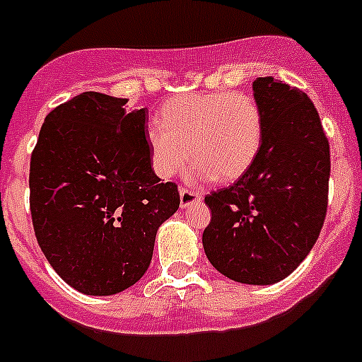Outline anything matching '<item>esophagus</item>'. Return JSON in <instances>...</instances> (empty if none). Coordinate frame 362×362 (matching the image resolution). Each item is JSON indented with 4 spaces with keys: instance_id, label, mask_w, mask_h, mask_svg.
I'll return each instance as SVG.
<instances>
[{
    "instance_id": "obj_1",
    "label": "esophagus",
    "mask_w": 362,
    "mask_h": 362,
    "mask_svg": "<svg viewBox=\"0 0 362 362\" xmlns=\"http://www.w3.org/2000/svg\"><path fill=\"white\" fill-rule=\"evenodd\" d=\"M201 201V194L194 190H188V188H181L179 190V206L181 208H188L192 204L199 203Z\"/></svg>"
}]
</instances>
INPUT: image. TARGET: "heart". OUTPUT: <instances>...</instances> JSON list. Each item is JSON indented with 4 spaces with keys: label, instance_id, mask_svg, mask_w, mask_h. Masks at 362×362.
Segmentation results:
<instances>
[{
    "label": "heart",
    "instance_id": "heart-1",
    "mask_svg": "<svg viewBox=\"0 0 362 362\" xmlns=\"http://www.w3.org/2000/svg\"><path fill=\"white\" fill-rule=\"evenodd\" d=\"M264 120L257 100L242 91L188 93L161 109V122L147 127L154 172L170 179L195 161L197 175L235 181L253 165Z\"/></svg>",
    "mask_w": 362,
    "mask_h": 362
}]
</instances>
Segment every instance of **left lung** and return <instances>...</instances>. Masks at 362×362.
Here are the masks:
<instances>
[{
  "instance_id": "obj_1",
  "label": "left lung",
  "mask_w": 362,
  "mask_h": 362,
  "mask_svg": "<svg viewBox=\"0 0 362 362\" xmlns=\"http://www.w3.org/2000/svg\"><path fill=\"white\" fill-rule=\"evenodd\" d=\"M264 134L253 165L231 187L204 197L203 233L221 274L250 285L289 276L316 244L328 204L330 147L303 91L273 77L253 82Z\"/></svg>"
}]
</instances>
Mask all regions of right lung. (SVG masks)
<instances>
[{
    "label": "right lung",
    "mask_w": 362,
    "mask_h": 362,
    "mask_svg": "<svg viewBox=\"0 0 362 362\" xmlns=\"http://www.w3.org/2000/svg\"><path fill=\"white\" fill-rule=\"evenodd\" d=\"M86 91L45 118L30 159V211L55 273L89 296L129 289L148 269L156 233L177 211L175 183L151 163L147 109Z\"/></svg>",
    "instance_id": "right-lung-1"
}]
</instances>
